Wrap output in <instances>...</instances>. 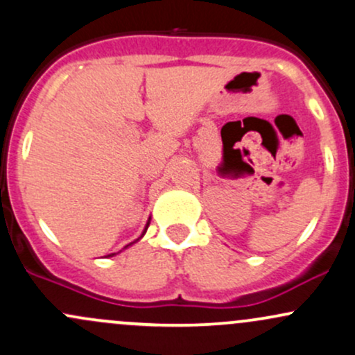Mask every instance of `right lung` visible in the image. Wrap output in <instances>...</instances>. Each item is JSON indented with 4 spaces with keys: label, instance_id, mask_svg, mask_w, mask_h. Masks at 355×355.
<instances>
[{
    "label": "right lung",
    "instance_id": "1",
    "mask_svg": "<svg viewBox=\"0 0 355 355\" xmlns=\"http://www.w3.org/2000/svg\"><path fill=\"white\" fill-rule=\"evenodd\" d=\"M149 223H150V218H149V220H147V225H146V228H144V231H142V234H141V236H139V238H137V240H135V241H132V243H129V245H127V246H124V250H125V248H129V246H132V245H134V243H137L139 240H141V238H142V236H144V234H146V231H147V228H149ZM114 254H117V253H110V254H107V257H114Z\"/></svg>",
    "mask_w": 355,
    "mask_h": 355
}]
</instances>
